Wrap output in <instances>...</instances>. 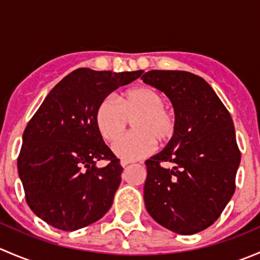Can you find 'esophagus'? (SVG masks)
<instances>
[{
  "mask_svg": "<svg viewBox=\"0 0 260 260\" xmlns=\"http://www.w3.org/2000/svg\"><path fill=\"white\" fill-rule=\"evenodd\" d=\"M131 164H132V162L127 161V159H122V161H120V166L122 167H127L128 165H131Z\"/></svg>",
  "mask_w": 260,
  "mask_h": 260,
  "instance_id": "1",
  "label": "esophagus"
}]
</instances>
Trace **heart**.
<instances>
[{
    "label": "heart",
    "mask_w": 260,
    "mask_h": 260,
    "mask_svg": "<svg viewBox=\"0 0 260 260\" xmlns=\"http://www.w3.org/2000/svg\"><path fill=\"white\" fill-rule=\"evenodd\" d=\"M104 99L95 112V124L102 137L114 143L133 120L135 132L115 143L113 151L127 161L143 158L159 145L169 143L176 135L177 120L165 108L164 96L148 86L133 88L123 93L118 101Z\"/></svg>",
    "instance_id": "obj_1"
}]
</instances>
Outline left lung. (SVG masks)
Returning a JSON list of instances; mask_svg holds the SVG:
<instances>
[{
    "mask_svg": "<svg viewBox=\"0 0 260 260\" xmlns=\"http://www.w3.org/2000/svg\"><path fill=\"white\" fill-rule=\"evenodd\" d=\"M142 79L165 93L177 120L175 137L146 161V209L166 229L195 234L214 224L234 195L240 165L234 123L214 89L199 75L151 70ZM161 161L175 166L165 169Z\"/></svg>",
    "mask_w": 260,
    "mask_h": 260,
    "instance_id": "left-lung-1",
    "label": "left lung"
}]
</instances>
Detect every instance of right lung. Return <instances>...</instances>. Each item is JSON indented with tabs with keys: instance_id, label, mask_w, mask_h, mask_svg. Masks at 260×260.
Listing matches in <instances>:
<instances>
[{
	"instance_id": "1",
	"label": "right lung",
	"mask_w": 260,
	"mask_h": 260,
	"mask_svg": "<svg viewBox=\"0 0 260 260\" xmlns=\"http://www.w3.org/2000/svg\"><path fill=\"white\" fill-rule=\"evenodd\" d=\"M138 72H95L80 68L52 88L31 118L17 159L26 203L56 229L74 232L111 209L123 167L95 124L99 104ZM108 159L106 168L96 162Z\"/></svg>"
}]
</instances>
